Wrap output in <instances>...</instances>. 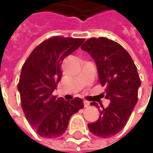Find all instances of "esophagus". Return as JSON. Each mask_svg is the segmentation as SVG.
Returning a JSON list of instances; mask_svg holds the SVG:
<instances>
[{
  "label": "esophagus",
  "mask_w": 153,
  "mask_h": 153,
  "mask_svg": "<svg viewBox=\"0 0 153 153\" xmlns=\"http://www.w3.org/2000/svg\"><path fill=\"white\" fill-rule=\"evenodd\" d=\"M83 103H84V106H85V107H88V106L90 105V102H89V101H88V100H84V102Z\"/></svg>",
  "instance_id": "esophagus-1"
}]
</instances>
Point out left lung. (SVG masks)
<instances>
[{"label": "left lung", "instance_id": "obj_1", "mask_svg": "<svg viewBox=\"0 0 153 153\" xmlns=\"http://www.w3.org/2000/svg\"><path fill=\"white\" fill-rule=\"evenodd\" d=\"M96 63L100 82L105 87L108 107L100 110L96 122L88 123L89 131L100 138L111 137L124 128L138 101L140 86L136 65L119 43L105 37H92L81 48ZM99 109L97 103L91 102Z\"/></svg>", "mask_w": 153, "mask_h": 153}]
</instances>
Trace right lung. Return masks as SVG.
<instances>
[{"mask_svg":"<svg viewBox=\"0 0 153 153\" xmlns=\"http://www.w3.org/2000/svg\"><path fill=\"white\" fill-rule=\"evenodd\" d=\"M84 38L52 36L31 52L23 65L18 89L29 123L45 138H57L67 128L71 117L83 108V100L65 101L53 92L62 77L64 59L76 51Z\"/></svg>","mask_w":153,"mask_h":153,"instance_id":"right-lung-1","label":"right lung"}]
</instances>
